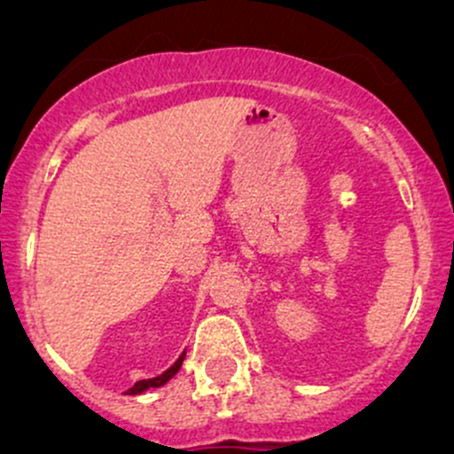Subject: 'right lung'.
I'll use <instances>...</instances> for the list:
<instances>
[{"instance_id":"obj_1","label":"right lung","mask_w":454,"mask_h":454,"mask_svg":"<svg viewBox=\"0 0 454 454\" xmlns=\"http://www.w3.org/2000/svg\"><path fill=\"white\" fill-rule=\"evenodd\" d=\"M184 356H186V351H182V354H180V358H177L176 363L171 364V367H168L167 371H164V373L155 375V378H149V380H140V382H136L134 387H131L129 391L125 393V395H140V393L149 391V388H160V387H164V384H167L168 380H171L173 375L177 373V371H180L182 363H184Z\"/></svg>"}]
</instances>
